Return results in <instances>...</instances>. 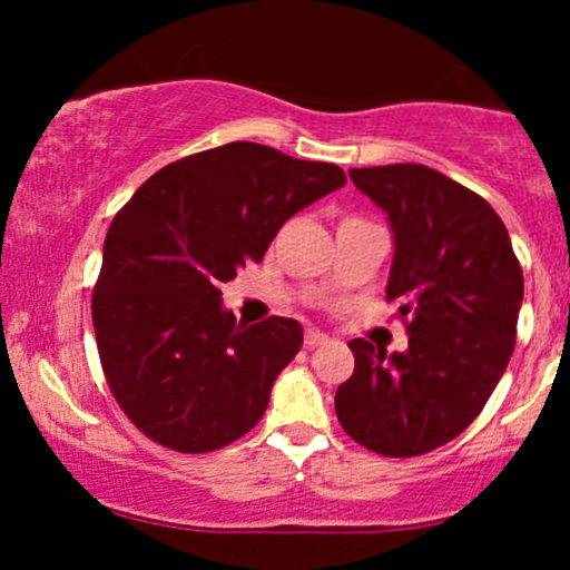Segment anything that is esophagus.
Here are the masks:
<instances>
[{"label": "esophagus", "instance_id": "34e87169", "mask_svg": "<svg viewBox=\"0 0 570 570\" xmlns=\"http://www.w3.org/2000/svg\"><path fill=\"white\" fill-rule=\"evenodd\" d=\"M326 340H330V337H326L324 332L307 330V332H305V348H316V345H324Z\"/></svg>", "mask_w": 570, "mask_h": 570}]
</instances>
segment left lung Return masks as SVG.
<instances>
[{"label": "left lung", "instance_id": "left-lung-1", "mask_svg": "<svg viewBox=\"0 0 570 570\" xmlns=\"http://www.w3.org/2000/svg\"><path fill=\"white\" fill-rule=\"evenodd\" d=\"M353 185L389 214L404 353L351 340L353 375L337 389L340 426L389 458L431 453L480 415L507 370L522 305V267L493 206L417 163L351 168Z\"/></svg>", "mask_w": 570, "mask_h": 570}]
</instances>
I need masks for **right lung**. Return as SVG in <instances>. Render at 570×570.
I'll return each instance as SVG.
<instances>
[{
	"instance_id": "right-lung-1",
	"label": "right lung",
	"mask_w": 570,
	"mask_h": 570,
	"mask_svg": "<svg viewBox=\"0 0 570 570\" xmlns=\"http://www.w3.org/2000/svg\"><path fill=\"white\" fill-rule=\"evenodd\" d=\"M345 185L335 163L233 141L168 163L109 225L94 330L128 421L176 453H212L265 415L297 356L294 318L235 324L219 286L259 263L286 219Z\"/></svg>"
}]
</instances>
